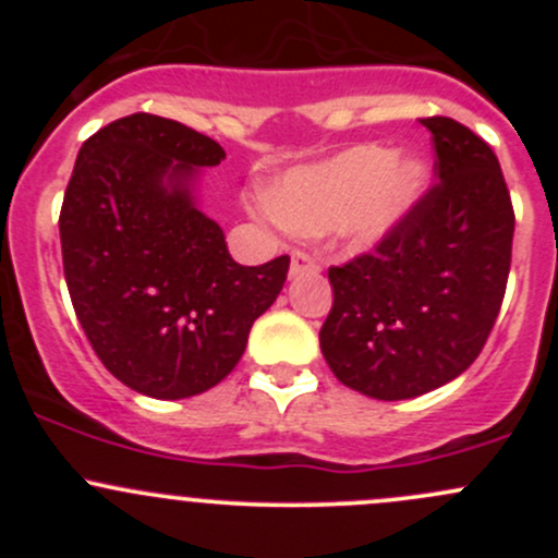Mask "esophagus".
<instances>
[{"label":"esophagus","mask_w":558,"mask_h":558,"mask_svg":"<svg viewBox=\"0 0 558 558\" xmlns=\"http://www.w3.org/2000/svg\"><path fill=\"white\" fill-rule=\"evenodd\" d=\"M318 262H315L313 256H307V253H300L296 251L294 256H291V278H300V275H313L318 272Z\"/></svg>","instance_id":"esophagus-1"}]
</instances>
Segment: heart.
<instances>
[{
	"instance_id": "b5f03b06",
	"label": "heart",
	"mask_w": 558,
	"mask_h": 558,
	"mask_svg": "<svg viewBox=\"0 0 558 558\" xmlns=\"http://www.w3.org/2000/svg\"><path fill=\"white\" fill-rule=\"evenodd\" d=\"M429 161L378 143L353 145L269 183L262 216L296 232H331L353 251L388 243L429 191Z\"/></svg>"
}]
</instances>
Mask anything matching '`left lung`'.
<instances>
[{"label": "left lung", "instance_id": "obj_1", "mask_svg": "<svg viewBox=\"0 0 558 558\" xmlns=\"http://www.w3.org/2000/svg\"><path fill=\"white\" fill-rule=\"evenodd\" d=\"M440 183L375 253L329 269L320 351L340 384L384 402L451 384L502 305L515 216L494 150L453 118H421Z\"/></svg>", "mask_w": 558, "mask_h": 558}]
</instances>
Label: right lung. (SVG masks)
<instances>
[{"label":"right lung","instance_id":"right-lung-1","mask_svg":"<svg viewBox=\"0 0 558 558\" xmlns=\"http://www.w3.org/2000/svg\"><path fill=\"white\" fill-rule=\"evenodd\" d=\"M221 145L134 112L83 143L59 232L72 307L121 384L185 399L221 384L286 283L289 256L243 267L196 199Z\"/></svg>","mask_w":558,"mask_h":558}]
</instances>
